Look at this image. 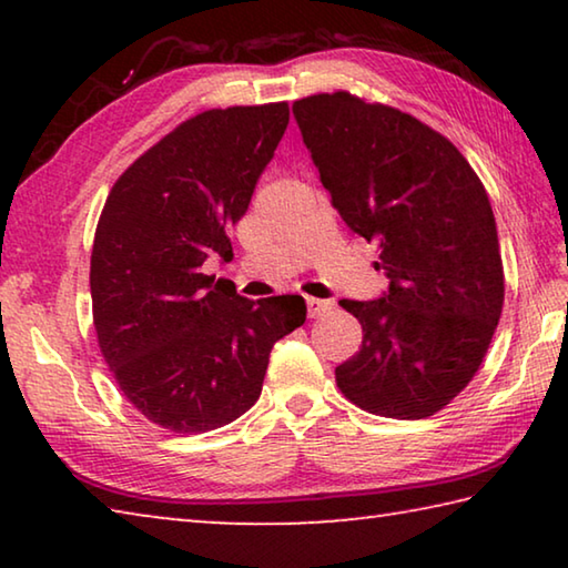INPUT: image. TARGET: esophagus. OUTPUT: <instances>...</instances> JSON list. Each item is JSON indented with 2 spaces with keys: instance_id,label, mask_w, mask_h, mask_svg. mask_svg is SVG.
<instances>
[{
  "instance_id": "1",
  "label": "esophagus",
  "mask_w": 568,
  "mask_h": 568,
  "mask_svg": "<svg viewBox=\"0 0 568 568\" xmlns=\"http://www.w3.org/2000/svg\"><path fill=\"white\" fill-rule=\"evenodd\" d=\"M305 305H307V315H311V318H321V315H325L333 307L331 301H321V297H307Z\"/></svg>"
}]
</instances>
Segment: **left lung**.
Returning a JSON list of instances; mask_svg holds the SVG:
<instances>
[{
  "mask_svg": "<svg viewBox=\"0 0 568 568\" xmlns=\"http://www.w3.org/2000/svg\"><path fill=\"white\" fill-rule=\"evenodd\" d=\"M323 187L353 233L376 240L378 301H341L363 345L335 368L345 398L416 420L446 408L484 363L504 307V263L484 182L444 134L338 90L293 102Z\"/></svg>",
  "mask_w": 568,
  "mask_h": 568,
  "instance_id": "8db88e82",
  "label": "left lung"
}]
</instances>
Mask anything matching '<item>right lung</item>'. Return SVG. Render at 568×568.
I'll use <instances>...</instances> for the list:
<instances>
[{
  "mask_svg": "<svg viewBox=\"0 0 568 568\" xmlns=\"http://www.w3.org/2000/svg\"><path fill=\"white\" fill-rule=\"evenodd\" d=\"M291 120L287 102L205 110L114 182L94 230L90 291L102 358L142 416L205 434L261 398L273 345L305 323L301 295L247 301L205 275L233 261L245 215Z\"/></svg>",
  "mask_w": 568,
  "mask_h": 568,
  "instance_id": "add662e5",
  "label": "right lung"
}]
</instances>
